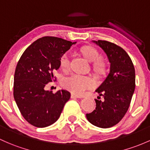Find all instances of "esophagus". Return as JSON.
Returning a JSON list of instances; mask_svg holds the SVG:
<instances>
[{"label":"esophagus","instance_id":"34e87169","mask_svg":"<svg viewBox=\"0 0 150 150\" xmlns=\"http://www.w3.org/2000/svg\"><path fill=\"white\" fill-rule=\"evenodd\" d=\"M71 97L72 99H77V98H81V96H78V95H76L74 94H71Z\"/></svg>","mask_w":150,"mask_h":150}]
</instances>
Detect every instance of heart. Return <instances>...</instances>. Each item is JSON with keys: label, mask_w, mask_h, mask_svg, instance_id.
Masks as SVG:
<instances>
[{"label": "heart", "mask_w": 150, "mask_h": 150, "mask_svg": "<svg viewBox=\"0 0 150 150\" xmlns=\"http://www.w3.org/2000/svg\"><path fill=\"white\" fill-rule=\"evenodd\" d=\"M81 53L89 62H94V70L99 73L105 71V64L101 60V53L93 46H85L81 49ZM60 67L64 71H67L70 67V54L64 53L60 58ZM62 86L66 89L75 94H83L86 90L89 89L94 85L91 77L73 74L66 76L62 80Z\"/></svg>", "instance_id": "1"}]
</instances>
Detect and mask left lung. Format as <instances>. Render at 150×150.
Masks as SVG:
<instances>
[{
    "instance_id": "1",
    "label": "left lung",
    "mask_w": 150,
    "mask_h": 150,
    "mask_svg": "<svg viewBox=\"0 0 150 150\" xmlns=\"http://www.w3.org/2000/svg\"><path fill=\"white\" fill-rule=\"evenodd\" d=\"M94 42L107 54L110 71L96 90L104 100L95 99L96 109L86 116L94 126L109 128L122 120L129 107L135 88V69L131 58L120 46L101 40Z\"/></svg>"
}]
</instances>
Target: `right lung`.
Wrapping results in <instances>:
<instances>
[{
  "label": "right lung",
  "mask_w": 150,
  "mask_h": 150,
  "mask_svg": "<svg viewBox=\"0 0 150 150\" xmlns=\"http://www.w3.org/2000/svg\"><path fill=\"white\" fill-rule=\"evenodd\" d=\"M74 43L54 36H44L30 45L16 65L13 96L21 114L28 123L46 127L58 120L70 92L46 91L49 82L56 81L54 72L60 67V58Z\"/></svg>",
  "instance_id": "1"
}]
</instances>
